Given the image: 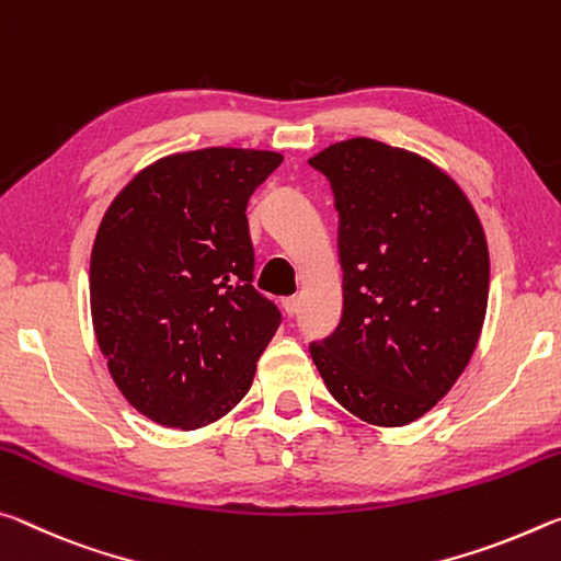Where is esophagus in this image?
I'll use <instances>...</instances> for the list:
<instances>
[{"label": "esophagus", "mask_w": 561, "mask_h": 561, "mask_svg": "<svg viewBox=\"0 0 561 561\" xmlns=\"http://www.w3.org/2000/svg\"><path fill=\"white\" fill-rule=\"evenodd\" d=\"M283 310H286V313L293 318V316H298V310H300V298L298 296H293V298H286L283 300Z\"/></svg>", "instance_id": "34e87169"}]
</instances>
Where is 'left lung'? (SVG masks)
I'll return each instance as SVG.
<instances>
[{"label": "left lung", "instance_id": "left-lung-1", "mask_svg": "<svg viewBox=\"0 0 561 561\" xmlns=\"http://www.w3.org/2000/svg\"><path fill=\"white\" fill-rule=\"evenodd\" d=\"M341 214L343 320L310 355L357 420L402 427L453 390L480 343L490 251L474 206L425 156L365 136L308 161Z\"/></svg>", "mask_w": 561, "mask_h": 561}]
</instances>
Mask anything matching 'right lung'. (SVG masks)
Returning a JSON list of instances; mask_svg holds the SVG:
<instances>
[{
  "mask_svg": "<svg viewBox=\"0 0 561 561\" xmlns=\"http://www.w3.org/2000/svg\"><path fill=\"white\" fill-rule=\"evenodd\" d=\"M280 161L236 146L169 153L101 218L91 323L116 388L156 425L206 427L251 390L280 313L251 286L245 206Z\"/></svg>",
  "mask_w": 561,
  "mask_h": 561,
  "instance_id": "add662e5",
  "label": "right lung"
}]
</instances>
